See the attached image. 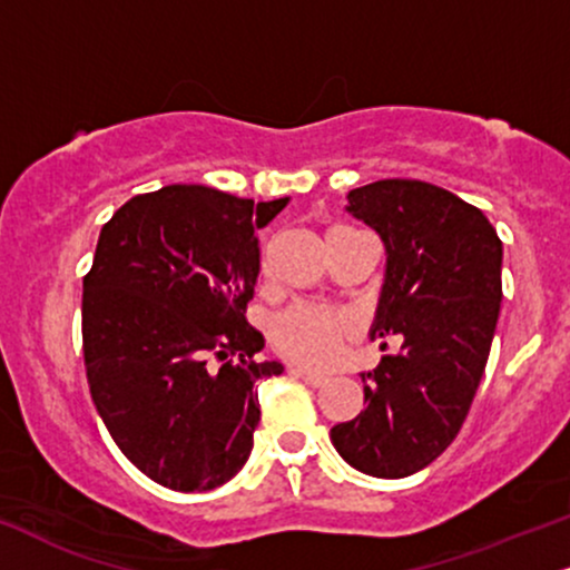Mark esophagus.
<instances>
[{
    "label": "esophagus",
    "mask_w": 570,
    "mask_h": 570,
    "mask_svg": "<svg viewBox=\"0 0 570 570\" xmlns=\"http://www.w3.org/2000/svg\"><path fill=\"white\" fill-rule=\"evenodd\" d=\"M291 375H296L304 381L306 385H312V389H320V385L327 383L325 375H320V372H312V370H304V367H291Z\"/></svg>",
    "instance_id": "obj_1"
}]
</instances>
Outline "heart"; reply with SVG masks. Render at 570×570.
<instances>
[{"mask_svg": "<svg viewBox=\"0 0 570 570\" xmlns=\"http://www.w3.org/2000/svg\"><path fill=\"white\" fill-rule=\"evenodd\" d=\"M351 335H354V322L348 314L314 304L287 306L269 325L274 351L304 367L333 364Z\"/></svg>", "mask_w": 570, "mask_h": 570, "instance_id": "heart-1", "label": "heart"}]
</instances>
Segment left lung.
I'll return each mask as SVG.
<instances>
[{"label":"left lung","mask_w":570,"mask_h":570,"mask_svg":"<svg viewBox=\"0 0 570 570\" xmlns=\"http://www.w3.org/2000/svg\"><path fill=\"white\" fill-rule=\"evenodd\" d=\"M346 208L385 245L370 338L404 343L362 372L364 412L330 441L351 468L404 479L452 444L479 391L500 317L502 240L481 208L417 179L351 189Z\"/></svg>","instance_id":"8db88e82"}]
</instances>
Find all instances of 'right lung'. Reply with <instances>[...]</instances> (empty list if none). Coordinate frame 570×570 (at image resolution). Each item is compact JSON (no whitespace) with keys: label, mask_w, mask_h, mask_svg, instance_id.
Here are the masks:
<instances>
[{"label":"right lung","mask_w":570,"mask_h":570,"mask_svg":"<svg viewBox=\"0 0 570 570\" xmlns=\"http://www.w3.org/2000/svg\"><path fill=\"white\" fill-rule=\"evenodd\" d=\"M287 198L253 203L168 185L124 203L83 277L81 338L91 402L118 449L174 491H210L245 465L258 417L264 335L245 320L256 229Z\"/></svg>","instance_id":"right-lung-1"}]
</instances>
